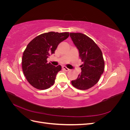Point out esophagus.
Here are the masks:
<instances>
[{"label":"esophagus","instance_id":"esophagus-1","mask_svg":"<svg viewBox=\"0 0 130 130\" xmlns=\"http://www.w3.org/2000/svg\"><path fill=\"white\" fill-rule=\"evenodd\" d=\"M62 68H63V69L64 70H65V71H69V70H70L69 68H67L66 67H65V66H63V67Z\"/></svg>","mask_w":130,"mask_h":130}]
</instances>
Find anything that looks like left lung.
<instances>
[{"mask_svg": "<svg viewBox=\"0 0 130 130\" xmlns=\"http://www.w3.org/2000/svg\"><path fill=\"white\" fill-rule=\"evenodd\" d=\"M70 36L78 50L81 61V73L76 80L72 81L74 87L86 90L99 81L105 68L103 53L91 38L81 33H70Z\"/></svg>", "mask_w": 130, "mask_h": 130, "instance_id": "obj_1", "label": "left lung"}]
</instances>
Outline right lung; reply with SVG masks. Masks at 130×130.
<instances>
[{
    "instance_id": "1",
    "label": "right lung",
    "mask_w": 130,
    "mask_h": 130,
    "mask_svg": "<svg viewBox=\"0 0 130 130\" xmlns=\"http://www.w3.org/2000/svg\"><path fill=\"white\" fill-rule=\"evenodd\" d=\"M69 36V32H49L40 35L27 44L22 57V69L26 80L34 87L43 90L54 85L62 67L48 63L46 59Z\"/></svg>"
}]
</instances>
